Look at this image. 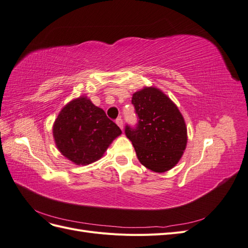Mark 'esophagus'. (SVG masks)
Masks as SVG:
<instances>
[{
    "label": "esophagus",
    "instance_id": "obj_1",
    "mask_svg": "<svg viewBox=\"0 0 248 248\" xmlns=\"http://www.w3.org/2000/svg\"><path fill=\"white\" fill-rule=\"evenodd\" d=\"M116 123H117V125L120 127V128H121V129L123 130V120H122L121 118H117V119H116Z\"/></svg>",
    "mask_w": 248,
    "mask_h": 248
}]
</instances>
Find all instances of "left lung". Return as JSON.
Masks as SVG:
<instances>
[{"mask_svg":"<svg viewBox=\"0 0 248 248\" xmlns=\"http://www.w3.org/2000/svg\"><path fill=\"white\" fill-rule=\"evenodd\" d=\"M138 123L127 124L125 134L147 169L163 172L174 168L187 144L184 119L176 104L159 89L145 88L132 96Z\"/></svg>","mask_w":248,"mask_h":248,"instance_id":"obj_1","label":"left lung"}]
</instances>
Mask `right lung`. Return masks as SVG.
Returning a JSON list of instances; mask_svg holds the SVG:
<instances>
[{"instance_id":"right-lung-1","label":"right lung","mask_w":248,"mask_h":248,"mask_svg":"<svg viewBox=\"0 0 248 248\" xmlns=\"http://www.w3.org/2000/svg\"><path fill=\"white\" fill-rule=\"evenodd\" d=\"M52 130L59 151L78 166L98 160L110 142L122 133L104 110L95 107L87 97L67 104Z\"/></svg>"}]
</instances>
